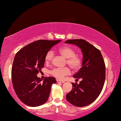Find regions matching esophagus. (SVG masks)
<instances>
[{
    "label": "esophagus",
    "instance_id": "esophagus-1",
    "mask_svg": "<svg viewBox=\"0 0 121 121\" xmlns=\"http://www.w3.org/2000/svg\"><path fill=\"white\" fill-rule=\"evenodd\" d=\"M56 81H57V83H63L65 82L64 81H61L60 80H59V79H57Z\"/></svg>",
    "mask_w": 121,
    "mask_h": 121
}]
</instances>
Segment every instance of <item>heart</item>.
<instances>
[{
  "mask_svg": "<svg viewBox=\"0 0 121 121\" xmlns=\"http://www.w3.org/2000/svg\"><path fill=\"white\" fill-rule=\"evenodd\" d=\"M61 55L67 58L66 63L73 70H77L81 67L82 57L80 54L75 53L74 48L70 46H64L59 50ZM54 56L52 50L48 51L45 56V60L47 63L51 62ZM70 70L68 67L63 68H54L50 71V73L58 79H62L65 76L70 74Z\"/></svg>",
  "mask_w": 121,
  "mask_h": 121,
  "instance_id": "heart-1",
  "label": "heart"
}]
</instances>
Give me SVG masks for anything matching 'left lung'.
<instances>
[{"instance_id":"left-lung-1","label":"left lung","mask_w":121,"mask_h":121,"mask_svg":"<svg viewBox=\"0 0 121 121\" xmlns=\"http://www.w3.org/2000/svg\"><path fill=\"white\" fill-rule=\"evenodd\" d=\"M65 43L78 46L83 54L82 67L73 76L82 80L78 84L72 83L73 89L67 94L66 99L73 106L84 107L95 101L103 89L106 77L105 62L100 51L85 40L70 39Z\"/></svg>"}]
</instances>
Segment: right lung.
Here are the masks:
<instances>
[{"mask_svg": "<svg viewBox=\"0 0 121 121\" xmlns=\"http://www.w3.org/2000/svg\"><path fill=\"white\" fill-rule=\"evenodd\" d=\"M61 40H39L27 45L16 53L12 68V80L16 95L24 104L31 107L43 105L48 101L53 77L43 81L37 76L44 67L45 56Z\"/></svg>", "mask_w": 121, "mask_h": 121, "instance_id": "1", "label": "right lung"}]
</instances>
